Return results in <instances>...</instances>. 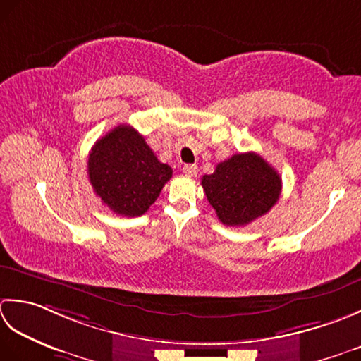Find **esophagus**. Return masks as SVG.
<instances>
[{
    "instance_id": "1",
    "label": "esophagus",
    "mask_w": 361,
    "mask_h": 361,
    "mask_svg": "<svg viewBox=\"0 0 361 361\" xmlns=\"http://www.w3.org/2000/svg\"><path fill=\"white\" fill-rule=\"evenodd\" d=\"M182 171L185 173L187 176H191V178H193V176H197V166L196 165H183V168H182Z\"/></svg>"
}]
</instances>
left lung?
<instances>
[{
	"label": "left lung",
	"instance_id": "8db88e82",
	"mask_svg": "<svg viewBox=\"0 0 361 361\" xmlns=\"http://www.w3.org/2000/svg\"><path fill=\"white\" fill-rule=\"evenodd\" d=\"M201 183L219 221L232 227L268 213L282 190L281 176L255 152L235 154L202 176Z\"/></svg>",
	"mask_w": 361,
	"mask_h": 361
}]
</instances>
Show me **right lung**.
<instances>
[{"label": "right lung", "mask_w": 361, "mask_h": 361, "mask_svg": "<svg viewBox=\"0 0 361 361\" xmlns=\"http://www.w3.org/2000/svg\"><path fill=\"white\" fill-rule=\"evenodd\" d=\"M88 179L101 201L116 215L140 216L156 202L173 176L143 135L120 124L99 138L88 154Z\"/></svg>", "instance_id": "1"}]
</instances>
